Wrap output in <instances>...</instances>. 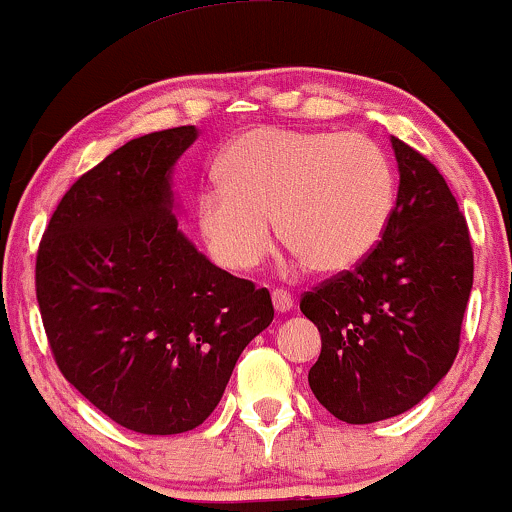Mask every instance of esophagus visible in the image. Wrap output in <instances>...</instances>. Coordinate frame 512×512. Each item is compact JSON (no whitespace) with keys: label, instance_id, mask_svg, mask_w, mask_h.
Listing matches in <instances>:
<instances>
[{"label":"esophagus","instance_id":"34e87169","mask_svg":"<svg viewBox=\"0 0 512 512\" xmlns=\"http://www.w3.org/2000/svg\"><path fill=\"white\" fill-rule=\"evenodd\" d=\"M272 301H274V308L279 310V313H286V310L293 308V296L284 289H274L272 291Z\"/></svg>","mask_w":512,"mask_h":512}]
</instances>
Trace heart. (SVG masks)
Segmentation results:
<instances>
[{
	"label": "heart",
	"instance_id": "obj_1",
	"mask_svg": "<svg viewBox=\"0 0 512 512\" xmlns=\"http://www.w3.org/2000/svg\"><path fill=\"white\" fill-rule=\"evenodd\" d=\"M221 185L199 195V228L223 267L252 269L281 243L320 274L358 264L395 209L385 149L361 132L255 127L226 149Z\"/></svg>",
	"mask_w": 512,
	"mask_h": 512
}]
</instances>
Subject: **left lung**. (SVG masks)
I'll list each match as a JSON object with an SVG mask.
<instances>
[{
    "mask_svg": "<svg viewBox=\"0 0 512 512\" xmlns=\"http://www.w3.org/2000/svg\"><path fill=\"white\" fill-rule=\"evenodd\" d=\"M392 149L399 190L383 238L301 296L322 337L310 390L346 424L404 414L438 385L460 351L472 291V240L448 182L402 139Z\"/></svg>",
    "mask_w": 512,
    "mask_h": 512,
    "instance_id": "left-lung-1",
    "label": "left lung"
}]
</instances>
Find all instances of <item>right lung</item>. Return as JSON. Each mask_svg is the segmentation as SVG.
Listing matches in <instances>:
<instances>
[{
  "label": "right lung",
  "instance_id": "obj_1",
  "mask_svg": "<svg viewBox=\"0 0 512 512\" xmlns=\"http://www.w3.org/2000/svg\"><path fill=\"white\" fill-rule=\"evenodd\" d=\"M192 125L144 134L64 192L35 257L57 368L115 424L197 428L238 356L274 320L272 296L223 272L178 231L170 168Z\"/></svg>",
  "mask_w": 512,
  "mask_h": 512
}]
</instances>
